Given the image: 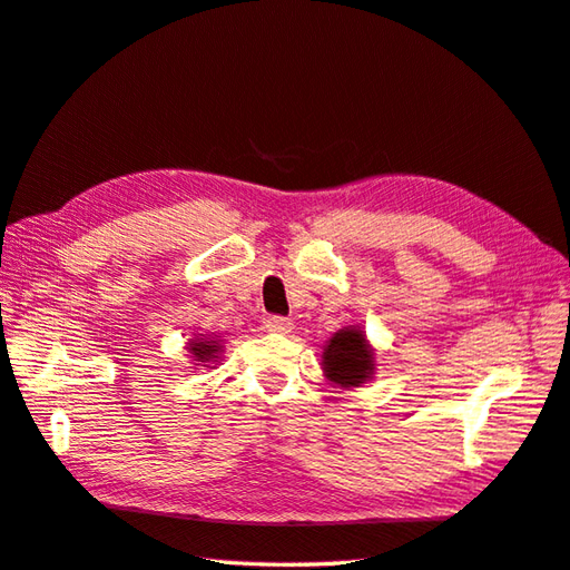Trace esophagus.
<instances>
[{
  "mask_svg": "<svg viewBox=\"0 0 570 570\" xmlns=\"http://www.w3.org/2000/svg\"><path fill=\"white\" fill-rule=\"evenodd\" d=\"M292 327H295V323H292L289 318H283V316H271V318L266 321V331L278 333V335L292 333Z\"/></svg>",
  "mask_w": 570,
  "mask_h": 570,
  "instance_id": "esophagus-1",
  "label": "esophagus"
}]
</instances>
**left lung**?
I'll list each match as a JSON object with an SVG mask.
<instances>
[{"label": "left lung", "instance_id": "left-lung-1", "mask_svg": "<svg viewBox=\"0 0 570 570\" xmlns=\"http://www.w3.org/2000/svg\"><path fill=\"white\" fill-rule=\"evenodd\" d=\"M323 375L325 381L352 390L366 385L375 375V350L361 325H347L333 333L323 347Z\"/></svg>", "mask_w": 570, "mask_h": 570}]
</instances>
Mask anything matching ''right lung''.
I'll list each match as a JSON object with an SVG mask.
<instances>
[{
	"label": "right lung",
	"instance_id": "obj_1",
	"mask_svg": "<svg viewBox=\"0 0 570 570\" xmlns=\"http://www.w3.org/2000/svg\"><path fill=\"white\" fill-rule=\"evenodd\" d=\"M187 356L195 366L216 368L220 354H223V340L220 335H195L187 342Z\"/></svg>",
	"mask_w": 570,
	"mask_h": 570
}]
</instances>
